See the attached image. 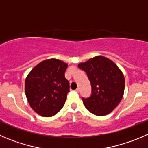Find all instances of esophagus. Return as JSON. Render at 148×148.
Segmentation results:
<instances>
[{"label": "esophagus", "mask_w": 148, "mask_h": 148, "mask_svg": "<svg viewBox=\"0 0 148 148\" xmlns=\"http://www.w3.org/2000/svg\"><path fill=\"white\" fill-rule=\"evenodd\" d=\"M75 90H76V92H79V88H77V89H76Z\"/></svg>", "instance_id": "1"}]
</instances>
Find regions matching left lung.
I'll return each mask as SVG.
<instances>
[{
    "label": "left lung",
    "mask_w": 148,
    "mask_h": 148,
    "mask_svg": "<svg viewBox=\"0 0 148 148\" xmlns=\"http://www.w3.org/2000/svg\"><path fill=\"white\" fill-rule=\"evenodd\" d=\"M78 67L87 74L91 84V95L82 98L85 107L92 114L103 116L111 112L122 99L125 79L117 65L103 56H96Z\"/></svg>",
    "instance_id": "1"
}]
</instances>
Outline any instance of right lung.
<instances>
[{
  "instance_id": "right-lung-1",
  "label": "right lung",
  "mask_w": 148,
  "mask_h": 148,
  "mask_svg": "<svg viewBox=\"0 0 148 148\" xmlns=\"http://www.w3.org/2000/svg\"><path fill=\"white\" fill-rule=\"evenodd\" d=\"M68 64L58 59L38 63L27 75L26 97L33 110L43 117H52L64 106L69 82L65 78Z\"/></svg>"
}]
</instances>
